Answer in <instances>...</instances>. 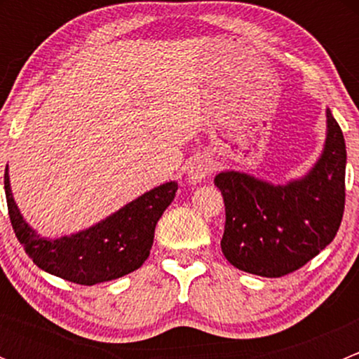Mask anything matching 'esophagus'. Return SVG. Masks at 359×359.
<instances>
[{"label":"esophagus","instance_id":"esophagus-1","mask_svg":"<svg viewBox=\"0 0 359 359\" xmlns=\"http://www.w3.org/2000/svg\"><path fill=\"white\" fill-rule=\"evenodd\" d=\"M212 173V161L206 156H198L187 166V180L191 184H198L205 180Z\"/></svg>","mask_w":359,"mask_h":359}]
</instances>
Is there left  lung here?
Returning <instances> with one entry per match:
<instances>
[{
    "label": "left lung",
    "instance_id": "1",
    "mask_svg": "<svg viewBox=\"0 0 359 359\" xmlns=\"http://www.w3.org/2000/svg\"><path fill=\"white\" fill-rule=\"evenodd\" d=\"M346 142L327 109L323 149L309 172L273 184L224 170L213 184L226 205L222 253L234 267L266 278L293 273L332 243L346 201Z\"/></svg>",
    "mask_w": 359,
    "mask_h": 359
}]
</instances>
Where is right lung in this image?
Segmentation results:
<instances>
[{
  "mask_svg": "<svg viewBox=\"0 0 359 359\" xmlns=\"http://www.w3.org/2000/svg\"><path fill=\"white\" fill-rule=\"evenodd\" d=\"M175 180L153 187L106 219L78 233L41 236L27 224L13 198L8 165L5 193L17 240L39 269L78 285L118 280L139 269L149 257L159 217L175 198Z\"/></svg>",
  "mask_w": 359,
  "mask_h": 359,
  "instance_id": "right-lung-1",
  "label": "right lung"
}]
</instances>
